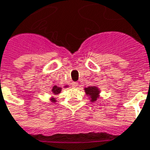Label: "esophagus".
Segmentation results:
<instances>
[{"instance_id": "1", "label": "esophagus", "mask_w": 150, "mask_h": 150, "mask_svg": "<svg viewBox=\"0 0 150 150\" xmlns=\"http://www.w3.org/2000/svg\"><path fill=\"white\" fill-rule=\"evenodd\" d=\"M71 86L73 88H75V87H77L78 86V83L77 82H72L71 83Z\"/></svg>"}]
</instances>
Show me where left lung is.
Segmentation results:
<instances>
[{"instance_id":"obj_1","label":"left lung","mask_w":150,"mask_h":150,"mask_svg":"<svg viewBox=\"0 0 150 150\" xmlns=\"http://www.w3.org/2000/svg\"><path fill=\"white\" fill-rule=\"evenodd\" d=\"M84 90H85V93L90 96L92 101L97 100V97H98V93H99V90L97 87L91 86V87H88L87 88H84Z\"/></svg>"}]
</instances>
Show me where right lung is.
Masks as SVG:
<instances>
[{"label": "right lung", "instance_id": "add662e5", "mask_svg": "<svg viewBox=\"0 0 150 150\" xmlns=\"http://www.w3.org/2000/svg\"><path fill=\"white\" fill-rule=\"evenodd\" d=\"M61 90H62V88H59V87H57V86H53V89H52V92H53V93H54V94H58V93H60ZM53 100V101H54V99H52Z\"/></svg>", "mask_w": 150, "mask_h": 150}]
</instances>
